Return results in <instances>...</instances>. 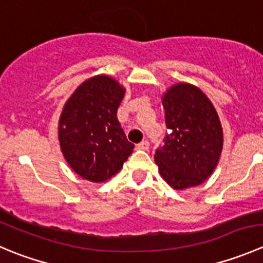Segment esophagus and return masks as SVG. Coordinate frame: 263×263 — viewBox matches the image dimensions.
Returning a JSON list of instances; mask_svg holds the SVG:
<instances>
[{
	"label": "esophagus",
	"instance_id": "34e87169",
	"mask_svg": "<svg viewBox=\"0 0 263 263\" xmlns=\"http://www.w3.org/2000/svg\"><path fill=\"white\" fill-rule=\"evenodd\" d=\"M149 146H150V144H149V141H146V140H145V141H141L140 144L136 145V147L139 150H147L149 149Z\"/></svg>",
	"mask_w": 263,
	"mask_h": 263
}]
</instances>
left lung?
Listing matches in <instances>:
<instances>
[{
	"label": "left lung",
	"instance_id": "left-lung-1",
	"mask_svg": "<svg viewBox=\"0 0 263 263\" xmlns=\"http://www.w3.org/2000/svg\"><path fill=\"white\" fill-rule=\"evenodd\" d=\"M168 135L154 155L160 176L175 190L204 182L223 145L220 118L210 99L190 83H176L162 98Z\"/></svg>",
	"mask_w": 263,
	"mask_h": 263
}]
</instances>
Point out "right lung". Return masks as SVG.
<instances>
[{
  "instance_id": "add662e5",
  "label": "right lung",
  "mask_w": 263,
  "mask_h": 263,
  "mask_svg": "<svg viewBox=\"0 0 263 263\" xmlns=\"http://www.w3.org/2000/svg\"><path fill=\"white\" fill-rule=\"evenodd\" d=\"M124 91L114 78L95 76L78 86L61 111L59 141L64 158L91 182L118 173L134 152L117 118Z\"/></svg>"
}]
</instances>
